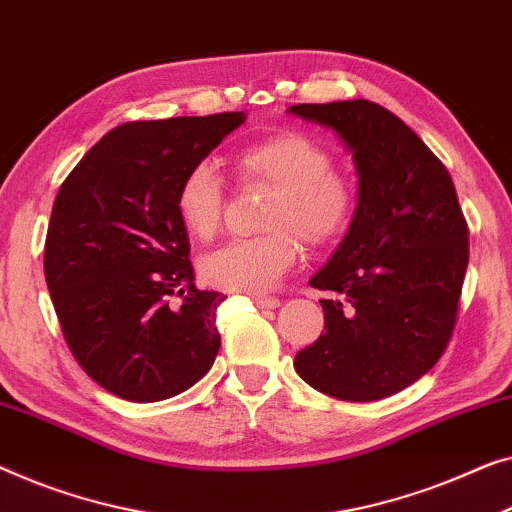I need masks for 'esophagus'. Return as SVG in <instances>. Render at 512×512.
<instances>
[{"mask_svg":"<svg viewBox=\"0 0 512 512\" xmlns=\"http://www.w3.org/2000/svg\"><path fill=\"white\" fill-rule=\"evenodd\" d=\"M251 302L258 309H277L279 307V298H274V295H251Z\"/></svg>","mask_w":512,"mask_h":512,"instance_id":"obj_1","label":"esophagus"}]
</instances>
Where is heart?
I'll return each mask as SVG.
<instances>
[{
    "label": "heart",
    "instance_id": "b5f03b06",
    "mask_svg": "<svg viewBox=\"0 0 512 512\" xmlns=\"http://www.w3.org/2000/svg\"><path fill=\"white\" fill-rule=\"evenodd\" d=\"M235 173L247 184L274 189L265 205V235L235 240L203 258L207 284L233 293L258 295L274 288L300 256L298 238L321 251L346 238L358 217V187L337 173L335 157L316 138L281 131L254 140L235 154ZM226 210V187L217 168L198 161L182 175L175 212L198 240L217 235Z\"/></svg>",
    "mask_w": 512,
    "mask_h": 512
}]
</instances>
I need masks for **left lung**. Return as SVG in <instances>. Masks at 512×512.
I'll use <instances>...</instances> for the list:
<instances>
[{
  "mask_svg": "<svg viewBox=\"0 0 512 512\" xmlns=\"http://www.w3.org/2000/svg\"><path fill=\"white\" fill-rule=\"evenodd\" d=\"M353 152L358 217L311 277L325 332L295 355L311 388L374 402L409 388L436 365L455 330L469 265V226L453 177L406 124L379 103H298Z\"/></svg>",
  "mask_w": 512,
  "mask_h": 512,
  "instance_id": "left-lung-1",
  "label": "left lung"
}]
</instances>
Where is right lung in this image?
Returning a JSON list of instances; mask_svg holds the SVG:
<instances>
[{"label": "right lung", "mask_w": 512, "mask_h": 512, "mask_svg": "<svg viewBox=\"0 0 512 512\" xmlns=\"http://www.w3.org/2000/svg\"><path fill=\"white\" fill-rule=\"evenodd\" d=\"M242 122L217 113L120 124L57 191L43 251L50 298L73 358L117 397H175L217 358L226 295L194 284L175 191Z\"/></svg>", "instance_id": "1"}]
</instances>
